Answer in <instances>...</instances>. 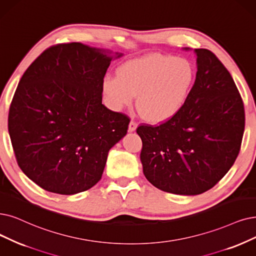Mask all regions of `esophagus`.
Returning a JSON list of instances; mask_svg holds the SVG:
<instances>
[{"label":"esophagus","mask_w":256,"mask_h":256,"mask_svg":"<svg viewBox=\"0 0 256 256\" xmlns=\"http://www.w3.org/2000/svg\"><path fill=\"white\" fill-rule=\"evenodd\" d=\"M136 128H138V124H136V122L134 120H131V122H129V128H128V130H129L130 132H134V131L136 130Z\"/></svg>","instance_id":"esophagus-1"}]
</instances>
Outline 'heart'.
I'll use <instances>...</instances> for the list:
<instances>
[{
    "label": "heart",
    "mask_w": 256,
    "mask_h": 256,
    "mask_svg": "<svg viewBox=\"0 0 256 256\" xmlns=\"http://www.w3.org/2000/svg\"><path fill=\"white\" fill-rule=\"evenodd\" d=\"M196 74L182 58L151 54L127 60L118 76H106L103 91L116 110L129 106L138 94V107L152 122H166L186 105Z\"/></svg>",
    "instance_id": "1"
}]
</instances>
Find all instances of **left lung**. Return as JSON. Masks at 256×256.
<instances>
[{"label": "left lung", "mask_w": 256, "mask_h": 256, "mask_svg": "<svg viewBox=\"0 0 256 256\" xmlns=\"http://www.w3.org/2000/svg\"><path fill=\"white\" fill-rule=\"evenodd\" d=\"M194 52L198 71L186 105L160 126L136 129L146 178L180 196L216 185L236 160L244 130L242 100L229 71L210 50Z\"/></svg>", "instance_id": "obj_1"}]
</instances>
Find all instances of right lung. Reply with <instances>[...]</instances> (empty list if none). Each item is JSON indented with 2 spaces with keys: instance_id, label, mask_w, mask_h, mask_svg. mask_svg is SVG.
I'll use <instances>...</instances> for the list:
<instances>
[{
  "instance_id": "add662e5",
  "label": "right lung",
  "mask_w": 256,
  "mask_h": 256,
  "mask_svg": "<svg viewBox=\"0 0 256 256\" xmlns=\"http://www.w3.org/2000/svg\"><path fill=\"white\" fill-rule=\"evenodd\" d=\"M82 43L46 49L24 72L8 114L18 165L46 191L72 196L100 180L129 118L102 104L111 60L122 54Z\"/></svg>"
}]
</instances>
